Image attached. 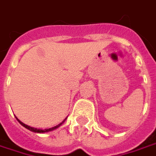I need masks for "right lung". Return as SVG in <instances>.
I'll use <instances>...</instances> for the list:
<instances>
[{"label": "right lung", "mask_w": 156, "mask_h": 156, "mask_svg": "<svg viewBox=\"0 0 156 156\" xmlns=\"http://www.w3.org/2000/svg\"><path fill=\"white\" fill-rule=\"evenodd\" d=\"M17 119V118H16ZM17 121L20 122V124H21L24 128H26V129H27L28 130H30V131H32V132H34V133H45V132H48V131H52V130H54V129H57L58 127H60L62 124V122L60 123L59 125H57V126H55V127H54V128H51V129H44V130H42V129H34V128H32V127H29V126H27V125H26V124H24L23 122H21V121L19 120V119H17Z\"/></svg>", "instance_id": "right-lung-1"}]
</instances>
